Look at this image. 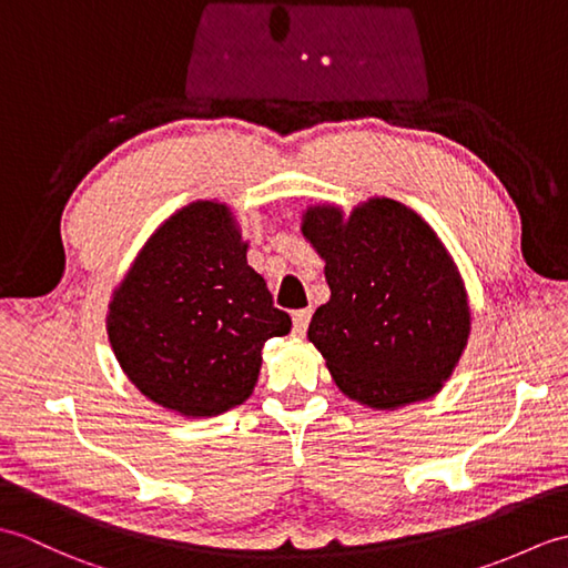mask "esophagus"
I'll return each mask as SVG.
<instances>
[{
  "mask_svg": "<svg viewBox=\"0 0 568 568\" xmlns=\"http://www.w3.org/2000/svg\"><path fill=\"white\" fill-rule=\"evenodd\" d=\"M310 320H312V310H297V312H293V329H295V334L303 336L307 332Z\"/></svg>",
  "mask_w": 568,
  "mask_h": 568,
  "instance_id": "obj_1",
  "label": "esophagus"
}]
</instances>
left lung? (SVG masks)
Segmentation results:
<instances>
[{
	"label": "left lung",
	"instance_id": "1",
	"mask_svg": "<svg viewBox=\"0 0 568 568\" xmlns=\"http://www.w3.org/2000/svg\"><path fill=\"white\" fill-rule=\"evenodd\" d=\"M300 229L332 291L307 339L339 390L373 409L437 395L470 336L464 277L437 232L390 197L361 202L348 216L312 204Z\"/></svg>",
	"mask_w": 568,
	"mask_h": 568
}]
</instances>
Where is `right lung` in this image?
<instances>
[{
	"label": "right lung",
	"mask_w": 568,
	"mask_h": 568,
	"mask_svg": "<svg viewBox=\"0 0 568 568\" xmlns=\"http://www.w3.org/2000/svg\"><path fill=\"white\" fill-rule=\"evenodd\" d=\"M224 202L197 200L155 229L114 287L106 334L126 378L171 413L216 417L256 388L263 344L293 322L246 261Z\"/></svg>",
	"instance_id": "add662e5"
}]
</instances>
